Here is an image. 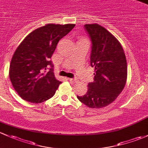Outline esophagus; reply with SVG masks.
Listing matches in <instances>:
<instances>
[{
    "mask_svg": "<svg viewBox=\"0 0 148 148\" xmlns=\"http://www.w3.org/2000/svg\"><path fill=\"white\" fill-rule=\"evenodd\" d=\"M68 80L73 83H76V82H77V80H76V79H74V78H68Z\"/></svg>",
    "mask_w": 148,
    "mask_h": 148,
    "instance_id": "obj_1",
    "label": "esophagus"
}]
</instances>
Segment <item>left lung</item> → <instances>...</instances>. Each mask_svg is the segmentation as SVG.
Wrapping results in <instances>:
<instances>
[{
    "label": "left lung",
    "instance_id": "left-lung-1",
    "mask_svg": "<svg viewBox=\"0 0 148 148\" xmlns=\"http://www.w3.org/2000/svg\"><path fill=\"white\" fill-rule=\"evenodd\" d=\"M92 47L90 65L95 68L94 81L86 94L77 97L90 108L108 106L121 93L127 80V60L118 39L98 24H86Z\"/></svg>",
    "mask_w": 148,
    "mask_h": 148
}]
</instances>
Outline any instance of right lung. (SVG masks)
<instances>
[{"instance_id":"1","label":"right lung","mask_w":148,"mask_h":148,"mask_svg":"<svg viewBox=\"0 0 148 148\" xmlns=\"http://www.w3.org/2000/svg\"><path fill=\"white\" fill-rule=\"evenodd\" d=\"M75 25L47 24L33 30L21 42L9 69L10 81L21 98L40 103L55 95L61 82L55 77L50 58L58 41Z\"/></svg>"}]
</instances>
